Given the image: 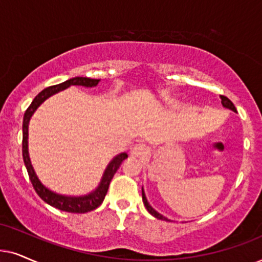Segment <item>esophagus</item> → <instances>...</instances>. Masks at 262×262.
Instances as JSON below:
<instances>
[{
    "label": "esophagus",
    "mask_w": 262,
    "mask_h": 262,
    "mask_svg": "<svg viewBox=\"0 0 262 262\" xmlns=\"http://www.w3.org/2000/svg\"><path fill=\"white\" fill-rule=\"evenodd\" d=\"M148 153V148L146 147L144 144H137L134 145L130 149V155L135 157V158H142Z\"/></svg>",
    "instance_id": "esophagus-1"
}]
</instances>
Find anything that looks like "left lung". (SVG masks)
I'll list each match as a JSON object with an SVG mask.
<instances>
[{"label":"left lung","mask_w":262,"mask_h":262,"mask_svg":"<svg viewBox=\"0 0 262 262\" xmlns=\"http://www.w3.org/2000/svg\"><path fill=\"white\" fill-rule=\"evenodd\" d=\"M221 99H222V104H223V106L228 107V109L232 110V111H236V107H235V105H233V103L231 102V100H230V99L228 98V97H225V96H221ZM142 201H144L145 207L147 208V211L149 212V213H151V214L153 215V217H156V218H158V219H162V221H167V218L163 217L162 214H159L158 212L155 211L151 206H149V204L147 202V199H146V196H145L144 190H142Z\"/></svg>","instance_id":"obj_1"}]
</instances>
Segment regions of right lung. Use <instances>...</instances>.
Masks as SVG:
<instances>
[{
	"mask_svg": "<svg viewBox=\"0 0 262 262\" xmlns=\"http://www.w3.org/2000/svg\"><path fill=\"white\" fill-rule=\"evenodd\" d=\"M99 82L98 79H90V78H73L69 79L67 81L58 83V85H54L50 87H47L41 91L40 93H38L36 98L33 99V102L31 103V105L27 107L24 115V122H23V157H24V163H25L27 172H29V177L31 180V183L36 190V193L39 195L41 200H44L47 204L50 206L58 208V210L64 211V212H71V213H86V212L96 210L97 207L102 205V202L105 198L109 189V184L113 180L115 173H116L117 169L123 162L124 159H127V153H121L117 157H115L109 165H107L105 172H104L103 180L100 182L99 187L86 196H80V198H71V196H63V195L55 194L47 189L43 184L39 182V180L37 179L36 173L33 171V167L31 165L29 151H27V135H29V122L30 118L32 116V114L36 111L38 106L44 102L45 99L57 93L58 91H62L72 85H79V86H85V87H93L97 86V83Z\"/></svg>",
	"mask_w": 262,
	"mask_h": 262,
	"instance_id": "obj_1",
	"label": "right lung"
}]
</instances>
